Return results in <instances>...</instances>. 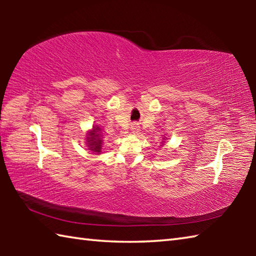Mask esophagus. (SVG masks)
<instances>
[{
	"label": "esophagus",
	"instance_id": "1",
	"mask_svg": "<svg viewBox=\"0 0 256 256\" xmlns=\"http://www.w3.org/2000/svg\"><path fill=\"white\" fill-rule=\"evenodd\" d=\"M131 131H132V133H138V124H136V123L132 124V126H131Z\"/></svg>",
	"mask_w": 256,
	"mask_h": 256
}]
</instances>
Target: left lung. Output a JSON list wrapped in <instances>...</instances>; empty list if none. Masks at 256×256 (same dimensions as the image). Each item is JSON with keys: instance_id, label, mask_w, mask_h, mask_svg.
I'll return each mask as SVG.
<instances>
[{"instance_id": "left-lung-1", "label": "left lung", "mask_w": 256, "mask_h": 256, "mask_svg": "<svg viewBox=\"0 0 256 256\" xmlns=\"http://www.w3.org/2000/svg\"><path fill=\"white\" fill-rule=\"evenodd\" d=\"M164 140H166V138H164Z\"/></svg>"}]
</instances>
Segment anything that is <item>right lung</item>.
Returning <instances> with one entry per match:
<instances>
[{
	"label": "right lung",
	"instance_id": "add662e5",
	"mask_svg": "<svg viewBox=\"0 0 256 256\" xmlns=\"http://www.w3.org/2000/svg\"><path fill=\"white\" fill-rule=\"evenodd\" d=\"M100 133V128L98 126H94V128L88 133V136L86 138V144H88L89 150H92V152H102V140Z\"/></svg>",
	"mask_w": 256,
	"mask_h": 256
}]
</instances>
